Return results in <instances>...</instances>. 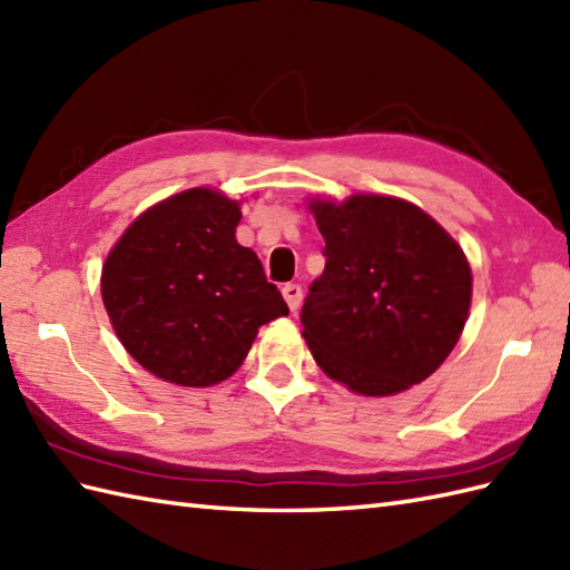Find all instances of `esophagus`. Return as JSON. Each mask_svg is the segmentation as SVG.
<instances>
[{"instance_id": "34e87169", "label": "esophagus", "mask_w": 570, "mask_h": 570, "mask_svg": "<svg viewBox=\"0 0 570 570\" xmlns=\"http://www.w3.org/2000/svg\"><path fill=\"white\" fill-rule=\"evenodd\" d=\"M282 294H284V298H286L288 308L296 311V308L301 306V298H304V288H301L298 284H286V286L282 288Z\"/></svg>"}]
</instances>
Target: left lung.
Here are the masks:
<instances>
[{
  "mask_svg": "<svg viewBox=\"0 0 570 570\" xmlns=\"http://www.w3.org/2000/svg\"><path fill=\"white\" fill-rule=\"evenodd\" d=\"M308 208L325 239V269L308 288L301 323L318 367L365 396L426 380L468 321L472 274L463 249L399 198H313Z\"/></svg>",
  "mask_w": 570,
  "mask_h": 570,
  "instance_id": "obj_1",
  "label": "left lung"
}]
</instances>
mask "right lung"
<instances>
[{"mask_svg": "<svg viewBox=\"0 0 570 570\" xmlns=\"http://www.w3.org/2000/svg\"><path fill=\"white\" fill-rule=\"evenodd\" d=\"M239 203L190 188L141 213L102 266V301L127 353L156 377L213 386L259 325L288 316L262 262L235 239Z\"/></svg>", "mask_w": 570, "mask_h": 570, "instance_id": "add662e5", "label": "right lung"}]
</instances>
